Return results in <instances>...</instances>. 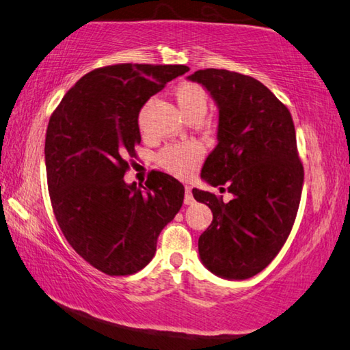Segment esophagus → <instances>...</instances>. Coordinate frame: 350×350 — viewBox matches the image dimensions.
Returning <instances> with one entry per match:
<instances>
[{
    "label": "esophagus",
    "mask_w": 350,
    "mask_h": 350,
    "mask_svg": "<svg viewBox=\"0 0 350 350\" xmlns=\"http://www.w3.org/2000/svg\"><path fill=\"white\" fill-rule=\"evenodd\" d=\"M193 203V195H192V187L186 186L185 187V204H192Z\"/></svg>",
    "instance_id": "esophagus-1"
}]
</instances>
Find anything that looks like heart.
<instances>
[{
    "mask_svg": "<svg viewBox=\"0 0 350 350\" xmlns=\"http://www.w3.org/2000/svg\"><path fill=\"white\" fill-rule=\"evenodd\" d=\"M175 100L178 103L180 110L186 118H195V116H203L209 107V95L206 89L198 83L186 81L181 83L174 90ZM203 158V149L197 143L186 141V143L170 144L158 153V164L169 174L181 176L192 175L195 169Z\"/></svg>",
    "mask_w": 350,
    "mask_h": 350,
    "instance_id": "1",
    "label": "heart"
}]
</instances>
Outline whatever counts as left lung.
Listing matches in <instances>:
<instances>
[{
  "instance_id": "left-lung-1",
  "label": "left lung",
  "mask_w": 350,
  "mask_h": 350,
  "mask_svg": "<svg viewBox=\"0 0 350 350\" xmlns=\"http://www.w3.org/2000/svg\"><path fill=\"white\" fill-rule=\"evenodd\" d=\"M189 79L203 84L219 107L218 144L201 176L234 195L224 203L192 191L213 215L200 235V258L218 277L246 280L271 265L295 223L304 181L295 126L289 109L252 77L204 69Z\"/></svg>"
}]
</instances>
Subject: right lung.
Instances as JSON below:
<instances>
[{
    "mask_svg": "<svg viewBox=\"0 0 350 350\" xmlns=\"http://www.w3.org/2000/svg\"><path fill=\"white\" fill-rule=\"evenodd\" d=\"M183 64L122 63L79 79L53 110L46 132V172L52 209L73 250L110 277L147 266L158 237L178 213L185 187L152 170L146 187L126 185L137 158L139 110Z\"/></svg>",
    "mask_w": 350,
    "mask_h": 350,
    "instance_id": "add662e5",
    "label": "right lung"
}]
</instances>
